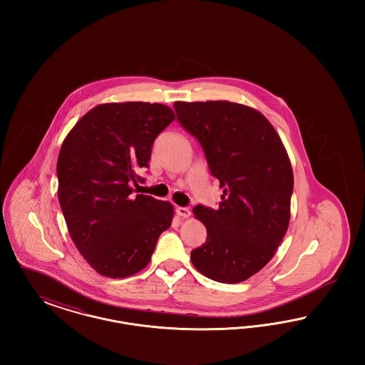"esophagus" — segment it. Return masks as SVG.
Returning <instances> with one entry per match:
<instances>
[{"instance_id": "obj_1", "label": "esophagus", "mask_w": 365, "mask_h": 365, "mask_svg": "<svg viewBox=\"0 0 365 365\" xmlns=\"http://www.w3.org/2000/svg\"><path fill=\"white\" fill-rule=\"evenodd\" d=\"M176 215L180 216V217H190L191 210L189 208L178 207V208H176Z\"/></svg>"}]
</instances>
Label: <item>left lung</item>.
Returning a JSON list of instances; mask_svg holds the SVG:
<instances>
[{"instance_id":"left-lung-1","label":"left lung","mask_w":365,"mask_h":365,"mask_svg":"<svg viewBox=\"0 0 365 365\" xmlns=\"http://www.w3.org/2000/svg\"><path fill=\"white\" fill-rule=\"evenodd\" d=\"M174 106L225 187L216 210L192 209L207 227V240L191 252V262L212 280L240 283L269 262L289 228L290 158L274 125L255 108L230 101Z\"/></svg>"}]
</instances>
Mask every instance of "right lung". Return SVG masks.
<instances>
[{
    "instance_id": "obj_1",
    "label": "right lung",
    "mask_w": 365,
    "mask_h": 365,
    "mask_svg": "<svg viewBox=\"0 0 365 365\" xmlns=\"http://www.w3.org/2000/svg\"><path fill=\"white\" fill-rule=\"evenodd\" d=\"M174 120L167 105L100 104L61 145L58 202L76 249L103 277L127 278L143 269L160 234L171 227V202L133 191L155 139Z\"/></svg>"
}]
</instances>
